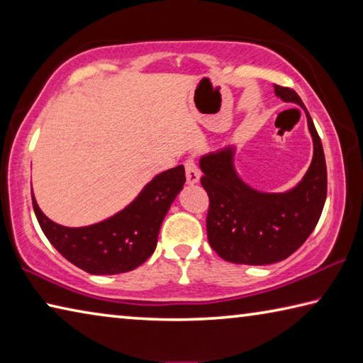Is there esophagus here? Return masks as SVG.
<instances>
[{
  "label": "esophagus",
  "mask_w": 363,
  "mask_h": 363,
  "mask_svg": "<svg viewBox=\"0 0 363 363\" xmlns=\"http://www.w3.org/2000/svg\"><path fill=\"white\" fill-rule=\"evenodd\" d=\"M200 169L196 168V164L192 162V160H189V162L186 163V179H187V184L189 186H194V184H196L200 181Z\"/></svg>",
  "instance_id": "1"
}]
</instances>
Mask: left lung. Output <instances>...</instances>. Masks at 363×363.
<instances>
[{
	"label": "left lung",
	"mask_w": 363,
	"mask_h": 363,
	"mask_svg": "<svg viewBox=\"0 0 363 363\" xmlns=\"http://www.w3.org/2000/svg\"><path fill=\"white\" fill-rule=\"evenodd\" d=\"M274 93L304 108L314 144L311 167L296 186L285 192L251 187L237 173L235 145L200 157L201 186L210 196L208 242L233 264L266 266L286 259L315 229L327 199V164L314 121L293 89L274 84Z\"/></svg>",
	"instance_id": "1"
}]
</instances>
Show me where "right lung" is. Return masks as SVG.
Instances as JSON below:
<instances>
[{"instance_id":"right-lung-1","label":"right lung","mask_w":363,"mask_h":363,"mask_svg":"<svg viewBox=\"0 0 363 363\" xmlns=\"http://www.w3.org/2000/svg\"><path fill=\"white\" fill-rule=\"evenodd\" d=\"M184 182L182 164L162 171L130 205L91 225L54 223L40 210L32 192L33 210L43 233L65 259L94 275L123 274L140 266L155 251L160 227Z\"/></svg>"}]
</instances>
